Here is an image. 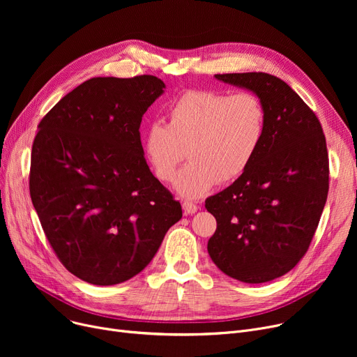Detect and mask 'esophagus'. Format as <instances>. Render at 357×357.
Listing matches in <instances>:
<instances>
[{"label":"esophagus","instance_id":"esophagus-1","mask_svg":"<svg viewBox=\"0 0 357 357\" xmlns=\"http://www.w3.org/2000/svg\"><path fill=\"white\" fill-rule=\"evenodd\" d=\"M182 208H183L185 214H194V213L198 211L199 207H198L197 204H194V202H191V201H183V202H182Z\"/></svg>","mask_w":357,"mask_h":357}]
</instances>
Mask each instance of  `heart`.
<instances>
[{"mask_svg":"<svg viewBox=\"0 0 357 357\" xmlns=\"http://www.w3.org/2000/svg\"><path fill=\"white\" fill-rule=\"evenodd\" d=\"M265 130V107L253 92L190 89L167 108L166 126L147 128L144 153L162 182H172L188 156L191 162L179 174L176 190L198 198L248 171Z\"/></svg>","mask_w":357,"mask_h":357,"instance_id":"1","label":"heart"}]
</instances>
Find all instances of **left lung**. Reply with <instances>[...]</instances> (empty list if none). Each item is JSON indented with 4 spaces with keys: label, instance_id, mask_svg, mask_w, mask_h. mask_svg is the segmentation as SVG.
Listing matches in <instances>:
<instances>
[{
    "label": "left lung",
    "instance_id": "left-lung-1",
    "mask_svg": "<svg viewBox=\"0 0 357 357\" xmlns=\"http://www.w3.org/2000/svg\"><path fill=\"white\" fill-rule=\"evenodd\" d=\"M253 91L266 112L259 152L229 188L205 199L217 220L208 253L226 275L264 284L307 253L328 194V153L320 120L282 79L265 72L217 73Z\"/></svg>",
    "mask_w": 357,
    "mask_h": 357
}]
</instances>
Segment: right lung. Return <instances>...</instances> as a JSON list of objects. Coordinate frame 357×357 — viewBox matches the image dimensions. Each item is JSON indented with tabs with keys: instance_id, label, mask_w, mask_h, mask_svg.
Wrapping results in <instances>:
<instances>
[{
	"instance_id": "obj_1",
	"label": "right lung",
	"mask_w": 357,
	"mask_h": 357,
	"mask_svg": "<svg viewBox=\"0 0 357 357\" xmlns=\"http://www.w3.org/2000/svg\"><path fill=\"white\" fill-rule=\"evenodd\" d=\"M153 75L91 78L39 123L29 188L61 264L92 285L142 272L182 217L144 159L140 123L163 92Z\"/></svg>"
}]
</instances>
